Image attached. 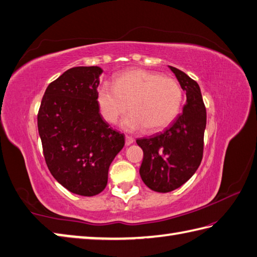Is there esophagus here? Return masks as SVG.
<instances>
[{"label":"esophagus","instance_id":"esophagus-1","mask_svg":"<svg viewBox=\"0 0 257 257\" xmlns=\"http://www.w3.org/2000/svg\"><path fill=\"white\" fill-rule=\"evenodd\" d=\"M134 142H135V139L133 137H130V136H125V145L129 146V145H132Z\"/></svg>","mask_w":257,"mask_h":257}]
</instances>
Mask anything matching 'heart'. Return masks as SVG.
I'll return each mask as SVG.
<instances>
[{"instance_id": "1", "label": "heart", "mask_w": 257, "mask_h": 257, "mask_svg": "<svg viewBox=\"0 0 257 257\" xmlns=\"http://www.w3.org/2000/svg\"><path fill=\"white\" fill-rule=\"evenodd\" d=\"M98 102L103 118L118 122L125 112L122 127L138 132L147 127L159 130L173 122L183 103V89L177 80L162 74L134 69L122 72L113 84L103 83L98 91Z\"/></svg>"}]
</instances>
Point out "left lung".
I'll list each match as a JSON object with an SVG mask.
<instances>
[{
    "mask_svg": "<svg viewBox=\"0 0 257 257\" xmlns=\"http://www.w3.org/2000/svg\"><path fill=\"white\" fill-rule=\"evenodd\" d=\"M180 87L186 91L183 112L163 133L137 139L144 159L139 173L143 182L158 193H168L185 184L203 159L206 108L198 83L174 67Z\"/></svg>",
    "mask_w": 257,
    "mask_h": 257,
    "instance_id": "8db88e82",
    "label": "left lung"
}]
</instances>
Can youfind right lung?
I'll list each match as a JSON object with an SVG mask.
<instances>
[{"label":"right lung","instance_id":"obj_1","mask_svg":"<svg viewBox=\"0 0 257 257\" xmlns=\"http://www.w3.org/2000/svg\"><path fill=\"white\" fill-rule=\"evenodd\" d=\"M99 67H74L48 85L38 113V129L50 173L69 192L101 193L108 170L124 146L99 112Z\"/></svg>","mask_w":257,"mask_h":257}]
</instances>
